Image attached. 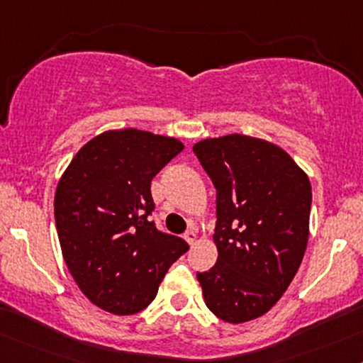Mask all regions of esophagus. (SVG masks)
Here are the masks:
<instances>
[{
	"instance_id": "1",
	"label": "esophagus",
	"mask_w": 363,
	"mask_h": 363,
	"mask_svg": "<svg viewBox=\"0 0 363 363\" xmlns=\"http://www.w3.org/2000/svg\"><path fill=\"white\" fill-rule=\"evenodd\" d=\"M196 230L194 229H189L188 233L184 234V240H186V242H188V245H194V242H196Z\"/></svg>"
}]
</instances>
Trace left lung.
Listing matches in <instances>:
<instances>
[{
  "instance_id": "8db88e82",
  "label": "left lung",
  "mask_w": 363,
  "mask_h": 363,
  "mask_svg": "<svg viewBox=\"0 0 363 363\" xmlns=\"http://www.w3.org/2000/svg\"><path fill=\"white\" fill-rule=\"evenodd\" d=\"M217 189V264L198 272L203 298L222 320L269 312L291 284L308 242L312 186L274 143L245 134L193 146Z\"/></svg>"
}]
</instances>
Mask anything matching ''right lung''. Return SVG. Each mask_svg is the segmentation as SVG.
Wrapping results in <instances>:
<instances>
[{
    "label": "right lung",
    "instance_id": "1",
    "mask_svg": "<svg viewBox=\"0 0 363 363\" xmlns=\"http://www.w3.org/2000/svg\"><path fill=\"white\" fill-rule=\"evenodd\" d=\"M184 150L139 129L106 130L72 158L55 193L63 260L91 303L115 315L141 312L189 250L150 220L151 179Z\"/></svg>",
    "mask_w": 363,
    "mask_h": 363
}]
</instances>
